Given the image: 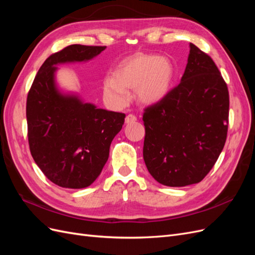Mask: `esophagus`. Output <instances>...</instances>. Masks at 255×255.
I'll return each mask as SVG.
<instances>
[{
    "mask_svg": "<svg viewBox=\"0 0 255 255\" xmlns=\"http://www.w3.org/2000/svg\"><path fill=\"white\" fill-rule=\"evenodd\" d=\"M137 120V117L135 115H133V114H129V115H128L127 116V118H126V123H132V122H135Z\"/></svg>",
    "mask_w": 255,
    "mask_h": 255,
    "instance_id": "34e87169",
    "label": "esophagus"
}]
</instances>
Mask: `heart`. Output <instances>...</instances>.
<instances>
[{
	"mask_svg": "<svg viewBox=\"0 0 255 255\" xmlns=\"http://www.w3.org/2000/svg\"><path fill=\"white\" fill-rule=\"evenodd\" d=\"M174 69L170 60L153 54H137L119 66L115 76L103 83L104 95L114 105L123 106L129 100L128 89L137 88V96L145 104L163 100L171 89Z\"/></svg>",
	"mask_w": 255,
	"mask_h": 255,
	"instance_id": "b5f03b06",
	"label": "heart"
}]
</instances>
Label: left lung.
Returning a JSON list of instances; mask_svg holds the SVG:
<instances>
[{"instance_id": "1", "label": "left lung", "mask_w": 255, "mask_h": 255, "mask_svg": "<svg viewBox=\"0 0 255 255\" xmlns=\"http://www.w3.org/2000/svg\"><path fill=\"white\" fill-rule=\"evenodd\" d=\"M181 83L144 109L143 159L158 183L182 187L201 182L225 146L229 90L217 66L190 43Z\"/></svg>"}]
</instances>
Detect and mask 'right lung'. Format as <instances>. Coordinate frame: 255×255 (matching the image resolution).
I'll use <instances>...</instances> for the list:
<instances>
[{"label": "right lung", "instance_id": "1", "mask_svg": "<svg viewBox=\"0 0 255 255\" xmlns=\"http://www.w3.org/2000/svg\"><path fill=\"white\" fill-rule=\"evenodd\" d=\"M71 44L45 59L26 100L30 154L48 179L65 188H85L96 181L109 159L110 146L126 115L97 109L76 96L58 91L56 65L86 61L105 50Z\"/></svg>", "mask_w": 255, "mask_h": 255}]
</instances>
